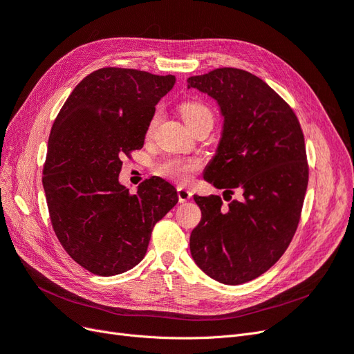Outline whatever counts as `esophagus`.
<instances>
[{"label":"esophagus","mask_w":354,"mask_h":354,"mask_svg":"<svg viewBox=\"0 0 354 354\" xmlns=\"http://www.w3.org/2000/svg\"><path fill=\"white\" fill-rule=\"evenodd\" d=\"M191 196H192V192L188 188H185V187H179L178 188V198H179L180 203L188 201L191 198Z\"/></svg>","instance_id":"obj_1"}]
</instances>
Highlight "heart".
<instances>
[{"label":"heart","mask_w":354,"mask_h":354,"mask_svg":"<svg viewBox=\"0 0 354 354\" xmlns=\"http://www.w3.org/2000/svg\"><path fill=\"white\" fill-rule=\"evenodd\" d=\"M180 115L184 118L188 128L192 129L197 127L198 123L204 120H212L213 122V113L209 106L204 104L201 101L197 100H188L180 104ZM158 111L151 118L150 123H148V133H151L156 128L158 122ZM200 169V163L197 160H180V158H170V160L163 162L158 166V174L162 176H166L169 179H174L175 182H180V184H185L191 179V176L197 172Z\"/></svg>","instance_id":"b5f03b06"}]
</instances>
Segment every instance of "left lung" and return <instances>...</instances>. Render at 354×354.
<instances>
[{"instance_id": "1", "label": "left lung", "mask_w": 354, "mask_h": 354, "mask_svg": "<svg viewBox=\"0 0 354 354\" xmlns=\"http://www.w3.org/2000/svg\"><path fill=\"white\" fill-rule=\"evenodd\" d=\"M187 82L221 107L222 138L204 179L230 201L194 196L201 221L191 256L214 281L244 283L275 265L297 231L309 182L304 135L292 109L250 72L221 67ZM234 187L244 201L230 200Z\"/></svg>"}]
</instances>
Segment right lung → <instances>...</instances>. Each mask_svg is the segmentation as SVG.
<instances>
[{
	"label": "right lung",
	"instance_id": "1",
	"mask_svg": "<svg viewBox=\"0 0 354 354\" xmlns=\"http://www.w3.org/2000/svg\"><path fill=\"white\" fill-rule=\"evenodd\" d=\"M175 76L102 67L76 85L48 138L42 185L53 230L94 275L127 272L144 259L154 225L178 203L172 184L120 185L122 157L141 150L156 104Z\"/></svg>",
	"mask_w": 354,
	"mask_h": 354
}]
</instances>
